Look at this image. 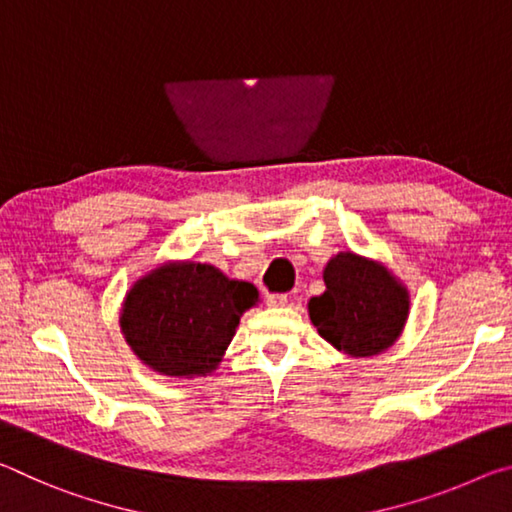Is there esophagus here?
Instances as JSON below:
<instances>
[{
  "label": "esophagus",
  "mask_w": 512,
  "mask_h": 512,
  "mask_svg": "<svg viewBox=\"0 0 512 512\" xmlns=\"http://www.w3.org/2000/svg\"><path fill=\"white\" fill-rule=\"evenodd\" d=\"M289 302L287 293H266V305L268 307H284Z\"/></svg>",
  "instance_id": "esophagus-1"
}]
</instances>
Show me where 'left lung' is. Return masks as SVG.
<instances>
[{"mask_svg":"<svg viewBox=\"0 0 512 512\" xmlns=\"http://www.w3.org/2000/svg\"><path fill=\"white\" fill-rule=\"evenodd\" d=\"M325 293L309 300L318 334L348 357H375L400 339L409 318V289L375 259L334 255L325 271Z\"/></svg>","mask_w":512,"mask_h":512,"instance_id":"1","label":"left lung"}]
</instances>
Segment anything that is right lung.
Returning <instances> with one entry per match:
<instances>
[{"instance_id": "add662e5", "label": "right lung", "mask_w": 512, "mask_h": 512, "mask_svg": "<svg viewBox=\"0 0 512 512\" xmlns=\"http://www.w3.org/2000/svg\"><path fill=\"white\" fill-rule=\"evenodd\" d=\"M259 302L250 282L201 262H164L142 275L121 305V334L144 366L167 377L219 368L244 311Z\"/></svg>"}]
</instances>
